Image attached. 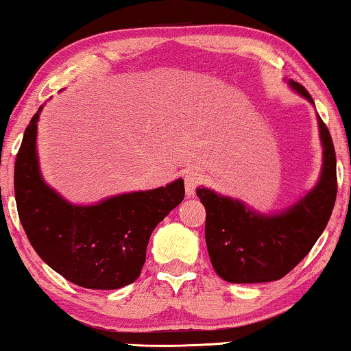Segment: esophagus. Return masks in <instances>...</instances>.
Returning <instances> with one entry per match:
<instances>
[{"label": "esophagus", "instance_id": "1", "mask_svg": "<svg viewBox=\"0 0 351 351\" xmlns=\"http://www.w3.org/2000/svg\"><path fill=\"white\" fill-rule=\"evenodd\" d=\"M202 176L199 175L197 171H188L184 175V189H186V196L188 197H194L196 194V188L201 184Z\"/></svg>", "mask_w": 351, "mask_h": 351}]
</instances>
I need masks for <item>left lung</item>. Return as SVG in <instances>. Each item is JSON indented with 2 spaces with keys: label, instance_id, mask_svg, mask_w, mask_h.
<instances>
[{
  "label": "left lung",
  "instance_id": "1",
  "mask_svg": "<svg viewBox=\"0 0 351 351\" xmlns=\"http://www.w3.org/2000/svg\"><path fill=\"white\" fill-rule=\"evenodd\" d=\"M287 81V79H285ZM288 87L314 100L301 84ZM317 118L322 165L319 178L298 201L277 212H261L238 197L223 196L206 186L196 189L207 212L206 243L212 267L230 283H263L285 277L321 237L337 196V162L330 132Z\"/></svg>",
  "mask_w": 351,
  "mask_h": 351
}]
</instances>
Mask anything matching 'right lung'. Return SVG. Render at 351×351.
Segmentation results:
<instances>
[{"mask_svg":"<svg viewBox=\"0 0 351 351\" xmlns=\"http://www.w3.org/2000/svg\"><path fill=\"white\" fill-rule=\"evenodd\" d=\"M30 119L14 165L17 212L30 245L66 280L90 290H118L139 277L149 238L184 199V181L74 204L43 178L37 128Z\"/></svg>","mask_w":351,"mask_h":351,"instance_id":"obj_1","label":"right lung"}]
</instances>
